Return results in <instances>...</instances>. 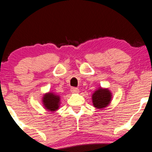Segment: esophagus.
Instances as JSON below:
<instances>
[{"label":"esophagus","instance_id":"obj_1","mask_svg":"<svg viewBox=\"0 0 152 152\" xmlns=\"http://www.w3.org/2000/svg\"><path fill=\"white\" fill-rule=\"evenodd\" d=\"M70 91H71V93H79V90L78 88H76V87H71V89H70Z\"/></svg>","mask_w":152,"mask_h":152}]
</instances>
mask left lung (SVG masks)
Wrapping results in <instances>:
<instances>
[{"label":"left lung","mask_w":152,"mask_h":152,"mask_svg":"<svg viewBox=\"0 0 152 152\" xmlns=\"http://www.w3.org/2000/svg\"><path fill=\"white\" fill-rule=\"evenodd\" d=\"M113 99L112 92L109 88L99 87L92 94V102L95 108L102 110L110 104Z\"/></svg>","instance_id":"8db88e82"}]
</instances>
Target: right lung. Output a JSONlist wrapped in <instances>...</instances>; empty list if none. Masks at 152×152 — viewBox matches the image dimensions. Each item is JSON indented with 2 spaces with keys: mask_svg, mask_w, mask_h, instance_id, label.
<instances>
[{
  "mask_svg": "<svg viewBox=\"0 0 152 152\" xmlns=\"http://www.w3.org/2000/svg\"><path fill=\"white\" fill-rule=\"evenodd\" d=\"M42 104L47 111L53 113L59 109L61 97L59 95L56 94L53 92H47L42 95Z\"/></svg>",
  "mask_w": 152,
  "mask_h": 152,
  "instance_id": "add662e5",
  "label": "right lung"
}]
</instances>
